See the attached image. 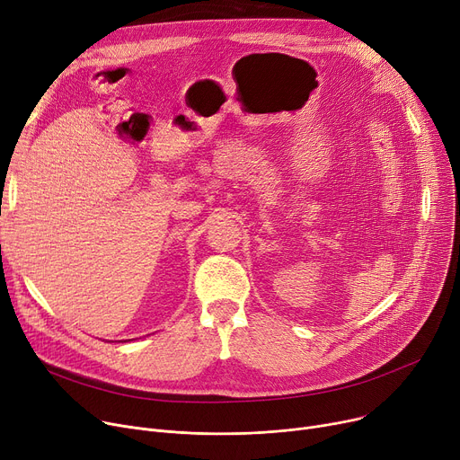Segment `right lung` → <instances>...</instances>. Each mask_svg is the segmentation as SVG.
<instances>
[{
    "label": "right lung",
    "instance_id": "add662e5",
    "mask_svg": "<svg viewBox=\"0 0 460 460\" xmlns=\"http://www.w3.org/2000/svg\"><path fill=\"white\" fill-rule=\"evenodd\" d=\"M124 341H126V340H124Z\"/></svg>",
    "mask_w": 460,
    "mask_h": 460
}]
</instances>
